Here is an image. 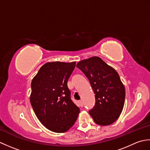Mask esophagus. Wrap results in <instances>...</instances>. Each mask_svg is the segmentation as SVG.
Returning <instances> with one entry per match:
<instances>
[{
    "label": "esophagus",
    "mask_w": 150,
    "mask_h": 150,
    "mask_svg": "<svg viewBox=\"0 0 150 150\" xmlns=\"http://www.w3.org/2000/svg\"><path fill=\"white\" fill-rule=\"evenodd\" d=\"M79 104H80V105H81V106H83V102H82V100H79Z\"/></svg>",
    "instance_id": "34e87169"
}]
</instances>
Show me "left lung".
<instances>
[{"instance_id":"obj_1","label":"left lung","mask_w":150,"mask_h":150,"mask_svg":"<svg viewBox=\"0 0 150 150\" xmlns=\"http://www.w3.org/2000/svg\"><path fill=\"white\" fill-rule=\"evenodd\" d=\"M76 66L86 76L95 94V104L89 111L95 122L113 123L122 112L126 95L118 73L98 57L82 60Z\"/></svg>"}]
</instances>
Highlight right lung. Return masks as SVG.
Segmentation results:
<instances>
[{
    "instance_id": "1",
    "label": "right lung",
    "mask_w": 150,
    "mask_h": 150,
    "mask_svg": "<svg viewBox=\"0 0 150 150\" xmlns=\"http://www.w3.org/2000/svg\"><path fill=\"white\" fill-rule=\"evenodd\" d=\"M75 64L47 62L31 81V106L40 122L53 132L68 131L80 112L71 99L67 84Z\"/></svg>"
}]
</instances>
